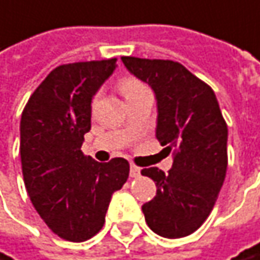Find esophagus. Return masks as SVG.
Returning <instances> with one entry per match:
<instances>
[{
    "mask_svg": "<svg viewBox=\"0 0 260 260\" xmlns=\"http://www.w3.org/2000/svg\"><path fill=\"white\" fill-rule=\"evenodd\" d=\"M141 174V168H138L135 165H131V177H138Z\"/></svg>",
    "mask_w": 260,
    "mask_h": 260,
    "instance_id": "34e87169",
    "label": "esophagus"
}]
</instances>
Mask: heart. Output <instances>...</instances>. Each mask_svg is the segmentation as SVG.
<instances>
[{
    "instance_id": "heart-1",
    "label": "heart",
    "mask_w": 260,
    "mask_h": 260,
    "mask_svg": "<svg viewBox=\"0 0 260 260\" xmlns=\"http://www.w3.org/2000/svg\"><path fill=\"white\" fill-rule=\"evenodd\" d=\"M118 88H119V91L124 95V99L126 101H129L134 97H136L138 94L148 90L142 81L135 79V77H124V79H121L119 83H118Z\"/></svg>"
}]
</instances>
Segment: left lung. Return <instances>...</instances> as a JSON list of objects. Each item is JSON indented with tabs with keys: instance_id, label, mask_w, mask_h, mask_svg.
Returning a JSON list of instances; mask_svg holds the SVG:
<instances>
[{
	"instance_id": "1",
	"label": "left lung",
	"mask_w": 260,
	"mask_h": 260,
	"mask_svg": "<svg viewBox=\"0 0 260 260\" xmlns=\"http://www.w3.org/2000/svg\"><path fill=\"white\" fill-rule=\"evenodd\" d=\"M121 60L155 91L156 138L173 152L168 174L157 168L141 172L157 188L155 199L142 206L146 224L160 237H187L210 215L224 183L226 122L211 87L180 63L131 56Z\"/></svg>"
}]
</instances>
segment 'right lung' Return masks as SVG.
<instances>
[{
	"mask_svg": "<svg viewBox=\"0 0 260 260\" xmlns=\"http://www.w3.org/2000/svg\"><path fill=\"white\" fill-rule=\"evenodd\" d=\"M117 67V59L56 67L25 105L21 161L25 187L41 218L61 239L83 242L103 228L114 191L129 163H100L81 152L91 129V101Z\"/></svg>",
	"mask_w": 260,
	"mask_h": 260,
	"instance_id": "obj_1",
	"label": "right lung"
}]
</instances>
